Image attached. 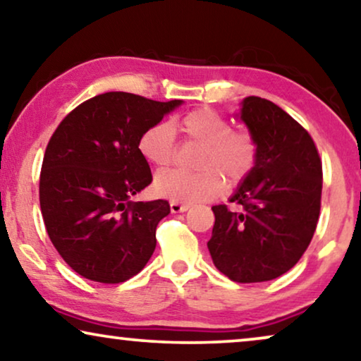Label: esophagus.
I'll list each match as a JSON object with an SVG mask.
<instances>
[{"instance_id":"esophagus-1","label":"esophagus","mask_w":361,"mask_h":361,"mask_svg":"<svg viewBox=\"0 0 361 361\" xmlns=\"http://www.w3.org/2000/svg\"><path fill=\"white\" fill-rule=\"evenodd\" d=\"M189 210V205L179 204V202H171V212L172 214H182V212Z\"/></svg>"}]
</instances>
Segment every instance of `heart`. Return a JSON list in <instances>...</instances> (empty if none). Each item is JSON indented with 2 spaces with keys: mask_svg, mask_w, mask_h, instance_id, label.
<instances>
[{
  "mask_svg": "<svg viewBox=\"0 0 361 361\" xmlns=\"http://www.w3.org/2000/svg\"><path fill=\"white\" fill-rule=\"evenodd\" d=\"M187 141L202 146L195 159L199 171L172 169L161 172L154 179L157 195L179 204H200L215 199L226 185L243 182L258 159V145L246 130H233L228 120L210 108H199L176 123H157L147 128L137 147L142 157L156 167H167L176 157L174 130Z\"/></svg>",
  "mask_w": 361,
  "mask_h": 361,
  "instance_id": "heart-1",
  "label": "heart"
}]
</instances>
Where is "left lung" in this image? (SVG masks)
Instances as JSON below:
<instances>
[{"label":"left lung","instance_id":"8db88e82","mask_svg":"<svg viewBox=\"0 0 361 361\" xmlns=\"http://www.w3.org/2000/svg\"><path fill=\"white\" fill-rule=\"evenodd\" d=\"M240 120L258 145V159L226 205L212 207L209 251L236 283H263L288 273L312 240L322 197V161L307 131L259 97L241 102Z\"/></svg>","mask_w":361,"mask_h":361}]
</instances>
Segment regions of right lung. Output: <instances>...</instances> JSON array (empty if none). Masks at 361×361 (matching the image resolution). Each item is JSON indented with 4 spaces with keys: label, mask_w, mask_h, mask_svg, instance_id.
<instances>
[{
    "label": "right lung",
    "mask_w": 361,
    "mask_h": 361,
    "mask_svg": "<svg viewBox=\"0 0 361 361\" xmlns=\"http://www.w3.org/2000/svg\"><path fill=\"white\" fill-rule=\"evenodd\" d=\"M180 103L102 93L68 113L49 140L39 180L44 225L83 278L125 283L154 253L156 226L171 207L161 199L131 200L152 182L137 142Z\"/></svg>",
    "instance_id": "right-lung-1"
}]
</instances>
